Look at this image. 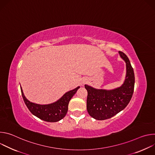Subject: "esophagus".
Returning a JSON list of instances; mask_svg holds the SVG:
<instances>
[{"instance_id":"1","label":"esophagus","mask_w":155,"mask_h":155,"mask_svg":"<svg viewBox=\"0 0 155 155\" xmlns=\"http://www.w3.org/2000/svg\"><path fill=\"white\" fill-rule=\"evenodd\" d=\"M87 82V81H86V80H83V84H84V83H86Z\"/></svg>"}]
</instances>
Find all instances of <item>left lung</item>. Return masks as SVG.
<instances>
[{
  "mask_svg": "<svg viewBox=\"0 0 155 155\" xmlns=\"http://www.w3.org/2000/svg\"><path fill=\"white\" fill-rule=\"evenodd\" d=\"M119 53L126 64V79L121 87L107 91L84 85L87 91V112L96 120H104L117 115L127 105L133 94L135 83L133 68L127 56L122 51Z\"/></svg>",
  "mask_w": 155,
  "mask_h": 155,
  "instance_id": "1",
  "label": "left lung"
}]
</instances>
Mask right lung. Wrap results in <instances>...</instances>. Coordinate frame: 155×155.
<instances>
[{"mask_svg": "<svg viewBox=\"0 0 155 155\" xmlns=\"http://www.w3.org/2000/svg\"><path fill=\"white\" fill-rule=\"evenodd\" d=\"M79 87L78 86L66 93L57 102L48 105H38L31 102L25 97L21 87V91L26 105L34 115L47 122H56L65 116L68 110L69 102Z\"/></svg>", "mask_w": 155, "mask_h": 155, "instance_id": "obj_1", "label": "right lung"}]
</instances>
